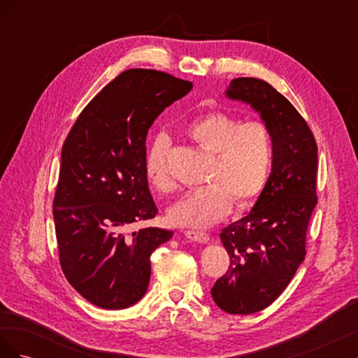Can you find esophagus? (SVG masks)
Listing matches in <instances>:
<instances>
[{
    "instance_id": "esophagus-1",
    "label": "esophagus",
    "mask_w": 358,
    "mask_h": 358,
    "mask_svg": "<svg viewBox=\"0 0 358 358\" xmlns=\"http://www.w3.org/2000/svg\"><path fill=\"white\" fill-rule=\"evenodd\" d=\"M185 234L187 239L194 241V242H199V243H206L209 242V234L208 233H203V231H194V230H187L183 231Z\"/></svg>"
}]
</instances>
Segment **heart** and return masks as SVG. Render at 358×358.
<instances>
[{
    "mask_svg": "<svg viewBox=\"0 0 358 358\" xmlns=\"http://www.w3.org/2000/svg\"><path fill=\"white\" fill-rule=\"evenodd\" d=\"M187 136L212 154L206 171L208 185L191 189L167 212L176 227L203 229L221 221L236 208L243 209L264 189L272 166V134L263 121L241 122L227 112L213 110L194 119ZM170 140L158 134L146 154V175L159 192H170L173 180L167 169Z\"/></svg>",
    "mask_w": 358,
    "mask_h": 358,
    "instance_id": "obj_1",
    "label": "heart"
}]
</instances>
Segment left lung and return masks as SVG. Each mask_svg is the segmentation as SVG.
Instances as JSON below:
<instances>
[{"label": "left lung", "instance_id": "1", "mask_svg": "<svg viewBox=\"0 0 358 358\" xmlns=\"http://www.w3.org/2000/svg\"><path fill=\"white\" fill-rule=\"evenodd\" d=\"M230 100L249 104L272 134V171L252 210L227 225L221 242L230 267L212 297L224 312L248 315L280 296L306 255V231L317 199L318 148L305 119L272 85L233 79Z\"/></svg>", "mask_w": 358, "mask_h": 358}]
</instances>
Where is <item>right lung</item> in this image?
Listing matches in <instances>:
<instances>
[{
    "label": "right lung",
    "mask_w": 358,
    "mask_h": 358,
    "mask_svg": "<svg viewBox=\"0 0 358 358\" xmlns=\"http://www.w3.org/2000/svg\"><path fill=\"white\" fill-rule=\"evenodd\" d=\"M191 90L167 73L127 70L94 96L64 142L53 200L59 263L95 306L125 309L142 299L150 255L171 239L158 227L128 230L158 213L145 167L148 129Z\"/></svg>",
    "instance_id": "right-lung-1"
}]
</instances>
